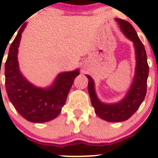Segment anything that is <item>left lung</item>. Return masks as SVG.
<instances>
[{
    "label": "left lung",
    "mask_w": 158,
    "mask_h": 158,
    "mask_svg": "<svg viewBox=\"0 0 158 158\" xmlns=\"http://www.w3.org/2000/svg\"><path fill=\"white\" fill-rule=\"evenodd\" d=\"M115 20L125 37L133 43L135 48V75L126 94L117 102H103L97 95L94 79L89 75H85L89 79L88 91L95 112L100 118L109 122H124L136 112L145 98L149 73L145 49L135 30L126 20L118 18H115Z\"/></svg>",
    "instance_id": "1"
}]
</instances>
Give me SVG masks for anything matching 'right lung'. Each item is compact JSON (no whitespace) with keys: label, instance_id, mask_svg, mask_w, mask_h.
<instances>
[{"label":"right lung","instance_id":"add662e5","mask_svg":"<svg viewBox=\"0 0 158 158\" xmlns=\"http://www.w3.org/2000/svg\"><path fill=\"white\" fill-rule=\"evenodd\" d=\"M24 23L11 44L5 63V87L9 100L17 112L33 123H44L60 114L79 69L59 73L50 85L39 87L29 82L20 69L18 48Z\"/></svg>","mask_w":158,"mask_h":158}]
</instances>
